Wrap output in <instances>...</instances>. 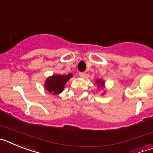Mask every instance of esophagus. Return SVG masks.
Masks as SVG:
<instances>
[{
  "label": "esophagus",
  "instance_id": "esophagus-1",
  "mask_svg": "<svg viewBox=\"0 0 153 153\" xmlns=\"http://www.w3.org/2000/svg\"><path fill=\"white\" fill-rule=\"evenodd\" d=\"M79 75L80 77H84L85 76H86V73L84 72H79Z\"/></svg>",
  "mask_w": 153,
  "mask_h": 153
}]
</instances>
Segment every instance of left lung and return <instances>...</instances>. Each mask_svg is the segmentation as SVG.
Wrapping results in <instances>:
<instances>
[{
  "label": "left lung",
  "mask_w": 153,
  "mask_h": 153,
  "mask_svg": "<svg viewBox=\"0 0 153 153\" xmlns=\"http://www.w3.org/2000/svg\"><path fill=\"white\" fill-rule=\"evenodd\" d=\"M97 83H100V85L103 84V82H102V81H101V79H97Z\"/></svg>",
  "instance_id": "1"
}]
</instances>
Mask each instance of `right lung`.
Masks as SVG:
<instances>
[{
  "mask_svg": "<svg viewBox=\"0 0 153 153\" xmlns=\"http://www.w3.org/2000/svg\"><path fill=\"white\" fill-rule=\"evenodd\" d=\"M72 76V74L67 75H56L53 76L47 79L45 84L46 90L53 94H58L61 93L63 90L65 84L68 79Z\"/></svg>",
  "mask_w": 153,
  "mask_h": 153,
  "instance_id": "obj_1",
  "label": "right lung"
}]
</instances>
